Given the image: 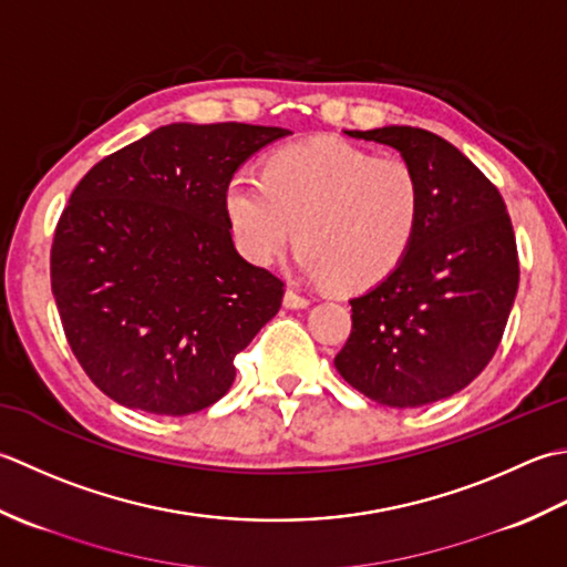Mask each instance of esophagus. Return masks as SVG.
I'll list each match as a JSON object with an SVG mask.
<instances>
[{
  "label": "esophagus",
  "mask_w": 567,
  "mask_h": 567,
  "mask_svg": "<svg viewBox=\"0 0 567 567\" xmlns=\"http://www.w3.org/2000/svg\"><path fill=\"white\" fill-rule=\"evenodd\" d=\"M284 306H286V308H293V310H298V308H308V306H310V298L300 296V293L296 291V288H288L286 296H284Z\"/></svg>",
  "instance_id": "esophagus-1"
}]
</instances>
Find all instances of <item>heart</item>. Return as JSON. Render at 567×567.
Masks as SVG:
<instances>
[{"mask_svg": "<svg viewBox=\"0 0 567 567\" xmlns=\"http://www.w3.org/2000/svg\"><path fill=\"white\" fill-rule=\"evenodd\" d=\"M225 215L247 261L269 267L293 233L303 271L360 291L406 259L423 186L403 156L318 138L274 152L261 178L237 171L225 186Z\"/></svg>", "mask_w": 567, "mask_h": 567, "instance_id": "b5f03b06", "label": "heart"}]
</instances>
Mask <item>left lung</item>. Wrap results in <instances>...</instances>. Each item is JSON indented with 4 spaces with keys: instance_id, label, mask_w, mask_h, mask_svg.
Listing matches in <instances>:
<instances>
[{
    "instance_id": "1",
    "label": "left lung",
    "mask_w": 567,
    "mask_h": 567,
    "mask_svg": "<svg viewBox=\"0 0 567 567\" xmlns=\"http://www.w3.org/2000/svg\"><path fill=\"white\" fill-rule=\"evenodd\" d=\"M350 136L394 146L419 171L423 217L396 271L350 300L334 357L350 386L396 409L457 394L489 364L518 288V251L499 190L472 161L419 126Z\"/></svg>"
}]
</instances>
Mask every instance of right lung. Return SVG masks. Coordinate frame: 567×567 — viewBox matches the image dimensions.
I'll use <instances>...</instances> for the list:
<instances>
[{"label":"right lung","mask_w":567,"mask_h":567,"mask_svg":"<svg viewBox=\"0 0 567 567\" xmlns=\"http://www.w3.org/2000/svg\"><path fill=\"white\" fill-rule=\"evenodd\" d=\"M286 134L158 126L75 186L55 225L51 288L68 344L112 401L188 415L233 386L235 354L279 313L284 281L239 257L225 186Z\"/></svg>","instance_id":"add662e5"}]
</instances>
